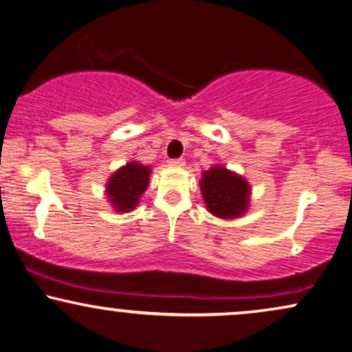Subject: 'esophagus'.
Here are the masks:
<instances>
[{
  "label": "esophagus",
  "instance_id": "34e87169",
  "mask_svg": "<svg viewBox=\"0 0 352 352\" xmlns=\"http://www.w3.org/2000/svg\"><path fill=\"white\" fill-rule=\"evenodd\" d=\"M169 166L182 167V166H185V160H183V157H177V160H170V161H169Z\"/></svg>",
  "mask_w": 352,
  "mask_h": 352
}]
</instances>
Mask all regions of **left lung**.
Wrapping results in <instances>:
<instances>
[{"instance_id":"left-lung-1","label":"left lung","mask_w":352,"mask_h":352,"mask_svg":"<svg viewBox=\"0 0 352 352\" xmlns=\"http://www.w3.org/2000/svg\"><path fill=\"white\" fill-rule=\"evenodd\" d=\"M201 191L207 209L220 219H236L249 204L250 188L244 178L221 166H214L202 174Z\"/></svg>"}]
</instances>
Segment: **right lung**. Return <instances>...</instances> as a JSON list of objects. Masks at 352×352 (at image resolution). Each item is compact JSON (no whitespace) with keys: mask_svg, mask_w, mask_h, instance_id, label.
<instances>
[{"mask_svg":"<svg viewBox=\"0 0 352 352\" xmlns=\"http://www.w3.org/2000/svg\"><path fill=\"white\" fill-rule=\"evenodd\" d=\"M150 172V167L133 161L111 175L107 185V195L116 212H129L137 206L148 186Z\"/></svg>","mask_w":352,"mask_h":352,"instance_id":"right-lung-1","label":"right lung"}]
</instances>
